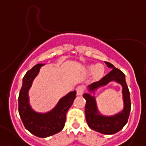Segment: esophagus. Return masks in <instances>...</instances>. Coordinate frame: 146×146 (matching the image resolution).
I'll return each instance as SVG.
<instances>
[{"mask_svg": "<svg viewBox=\"0 0 146 146\" xmlns=\"http://www.w3.org/2000/svg\"><path fill=\"white\" fill-rule=\"evenodd\" d=\"M84 92V87L83 86H78L76 87V93L78 96H82Z\"/></svg>", "mask_w": 146, "mask_h": 146, "instance_id": "1", "label": "esophagus"}]
</instances>
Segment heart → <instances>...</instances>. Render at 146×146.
I'll return each mask as SVG.
<instances>
[{
	"label": "heart",
	"mask_w": 146,
	"mask_h": 146,
	"mask_svg": "<svg viewBox=\"0 0 146 146\" xmlns=\"http://www.w3.org/2000/svg\"><path fill=\"white\" fill-rule=\"evenodd\" d=\"M88 70L90 73H93V75L96 78H99L104 74V68L101 64H93V65L89 66Z\"/></svg>",
	"instance_id": "b5f03b06"
}]
</instances>
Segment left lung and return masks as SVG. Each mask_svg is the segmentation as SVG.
Wrapping results in <instances>:
<instances>
[{
    "label": "left lung",
    "instance_id": "left-lung-1",
    "mask_svg": "<svg viewBox=\"0 0 146 146\" xmlns=\"http://www.w3.org/2000/svg\"><path fill=\"white\" fill-rule=\"evenodd\" d=\"M105 63L108 66V68H111L112 70L101 80L89 85V90L93 91L99 87L106 85L111 81L117 82L123 87V110L120 113L111 117L103 116L100 115L98 111L96 100L93 96H91L88 93H84L83 97L86 100L85 115L89 127L101 134H113L121 130L128 122L131 111V100L129 88L125 79V74L120 70L115 68V66L111 63L107 62H105Z\"/></svg>",
    "mask_w": 146,
    "mask_h": 146
}]
</instances>
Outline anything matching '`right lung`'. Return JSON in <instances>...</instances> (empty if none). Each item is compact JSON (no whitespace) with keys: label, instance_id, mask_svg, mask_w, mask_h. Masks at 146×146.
<instances>
[{"label":"right lung","instance_id":"obj_1","mask_svg":"<svg viewBox=\"0 0 146 146\" xmlns=\"http://www.w3.org/2000/svg\"><path fill=\"white\" fill-rule=\"evenodd\" d=\"M42 65L36 64L24 76L18 97V111L23 123L28 131L35 136L44 138L62 130L65 124L66 113L73 104L76 92H69L61 98L55 108L48 113H37L34 111L29 105L28 91Z\"/></svg>","mask_w":146,"mask_h":146}]
</instances>
